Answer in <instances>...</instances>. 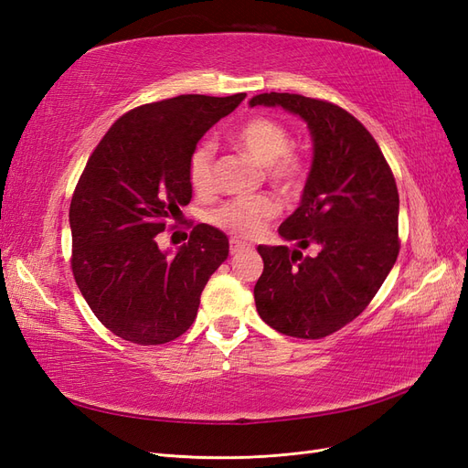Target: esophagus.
Instances as JSON below:
<instances>
[{"mask_svg": "<svg viewBox=\"0 0 468 468\" xmlns=\"http://www.w3.org/2000/svg\"><path fill=\"white\" fill-rule=\"evenodd\" d=\"M244 250H248V244L239 242V239H236V238H232V239H230V253H232V256H236V253L244 251Z\"/></svg>", "mask_w": 468, "mask_h": 468, "instance_id": "esophagus-1", "label": "esophagus"}]
</instances>
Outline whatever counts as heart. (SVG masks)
I'll use <instances>...</instances> for the list:
<instances>
[{
	"label": "heart",
	"mask_w": 468,
	"mask_h": 468,
	"mask_svg": "<svg viewBox=\"0 0 468 468\" xmlns=\"http://www.w3.org/2000/svg\"><path fill=\"white\" fill-rule=\"evenodd\" d=\"M230 140L236 148L263 165L265 179L282 195H294L304 187L308 160L303 152L291 148V133L281 122L267 117H251L238 126ZM187 179L195 193H215V146L210 143H203L191 152ZM277 210V201L269 195L234 197L212 208L207 220L236 239H250L265 229Z\"/></svg>",
	"instance_id": "1"
}]
</instances>
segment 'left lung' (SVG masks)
I'll list each match as a JSON object with an SVG mask.
<instances>
[{
    "label": "left lung",
    "instance_id": "left-lung-1",
    "mask_svg": "<svg viewBox=\"0 0 468 468\" xmlns=\"http://www.w3.org/2000/svg\"><path fill=\"white\" fill-rule=\"evenodd\" d=\"M250 105H281L301 115L314 140L301 207L279 226L301 250L258 246L263 273L253 296L273 330L320 339L369 306L399 258V189L373 134L339 105L275 91ZM310 245L319 253L303 257Z\"/></svg>",
    "mask_w": 468,
    "mask_h": 468
}]
</instances>
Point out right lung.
I'll list each match as a JSON object with an SVG mask.
<instances>
[{"label":"right lung","instance_id":"right-lung-1","mask_svg":"<svg viewBox=\"0 0 468 468\" xmlns=\"http://www.w3.org/2000/svg\"><path fill=\"white\" fill-rule=\"evenodd\" d=\"M246 93L179 95L131 109L112 122L83 167L69 203L72 273L97 320L138 346L189 330L229 238L197 224L176 256L158 234L189 205L187 162L201 136Z\"/></svg>","mask_w":468,"mask_h":468}]
</instances>
